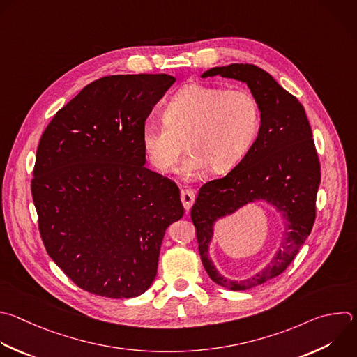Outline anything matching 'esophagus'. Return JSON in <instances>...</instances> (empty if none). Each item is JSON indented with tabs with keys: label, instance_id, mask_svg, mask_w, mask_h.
Wrapping results in <instances>:
<instances>
[{
	"label": "esophagus",
	"instance_id": "esophagus-1",
	"mask_svg": "<svg viewBox=\"0 0 357 357\" xmlns=\"http://www.w3.org/2000/svg\"><path fill=\"white\" fill-rule=\"evenodd\" d=\"M195 197H196V195H195V192L190 190V189H183V190L181 192V200H182V204H183V207H185L186 211L190 210L192 204L195 203Z\"/></svg>",
	"mask_w": 357,
	"mask_h": 357
}]
</instances>
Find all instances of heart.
Listing matches in <instances>:
<instances>
[{
	"label": "heart",
	"mask_w": 357,
	"mask_h": 357,
	"mask_svg": "<svg viewBox=\"0 0 357 357\" xmlns=\"http://www.w3.org/2000/svg\"><path fill=\"white\" fill-rule=\"evenodd\" d=\"M261 128V107L245 89L193 84L174 95L162 110V122L146 121L142 146L161 174L188 151L179 174L197 176L204 168L224 174L238 165L254 146Z\"/></svg>",
	"instance_id": "1"
}]
</instances>
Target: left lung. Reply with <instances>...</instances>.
<instances>
[{"label": "left lung", "instance_id": "8db88e82", "mask_svg": "<svg viewBox=\"0 0 357 357\" xmlns=\"http://www.w3.org/2000/svg\"><path fill=\"white\" fill-rule=\"evenodd\" d=\"M224 77L244 82L261 107L258 137L244 160L224 178L204 183L190 210L199 252L210 279L228 290H248L280 275L305 243L315 220L321 181L312 132L303 105L275 78L252 64L213 67L200 77ZM251 202H265L282 217L281 247L266 268L251 278L222 277L209 258L213 225Z\"/></svg>", "mask_w": 357, "mask_h": 357}]
</instances>
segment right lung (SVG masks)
<instances>
[{
	"instance_id": "right-lung-1",
	"label": "right lung",
	"mask_w": 357,
	"mask_h": 357,
	"mask_svg": "<svg viewBox=\"0 0 357 357\" xmlns=\"http://www.w3.org/2000/svg\"><path fill=\"white\" fill-rule=\"evenodd\" d=\"M175 78L96 79L63 106L38 146L32 196L47 254L81 289L133 298L153 284L178 186L146 168L142 126Z\"/></svg>"
}]
</instances>
